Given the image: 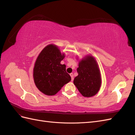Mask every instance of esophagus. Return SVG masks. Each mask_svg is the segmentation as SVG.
Returning <instances> with one entry per match:
<instances>
[{
	"label": "esophagus",
	"mask_w": 135,
	"mask_h": 135,
	"mask_svg": "<svg viewBox=\"0 0 135 135\" xmlns=\"http://www.w3.org/2000/svg\"><path fill=\"white\" fill-rule=\"evenodd\" d=\"M70 76L71 78V81H73V80H74V75H73V73H70Z\"/></svg>",
	"instance_id": "1"
}]
</instances>
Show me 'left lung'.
Instances as JSON below:
<instances>
[{"mask_svg":"<svg viewBox=\"0 0 135 135\" xmlns=\"http://www.w3.org/2000/svg\"><path fill=\"white\" fill-rule=\"evenodd\" d=\"M77 72L78 75L74 78V84L82 96L90 97L96 95L101 85V77L95 57L88 55L81 59Z\"/></svg>","mask_w":135,"mask_h":135,"instance_id":"1","label":"left lung"}]
</instances>
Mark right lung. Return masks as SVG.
<instances>
[{
    "instance_id": "add662e5",
    "label": "right lung",
    "mask_w": 135,
    "mask_h": 135,
    "mask_svg": "<svg viewBox=\"0 0 135 135\" xmlns=\"http://www.w3.org/2000/svg\"><path fill=\"white\" fill-rule=\"evenodd\" d=\"M58 47L49 44L40 53L33 69L34 83L39 90L48 96L55 95L71 80L66 65L61 64L65 57Z\"/></svg>"
}]
</instances>
